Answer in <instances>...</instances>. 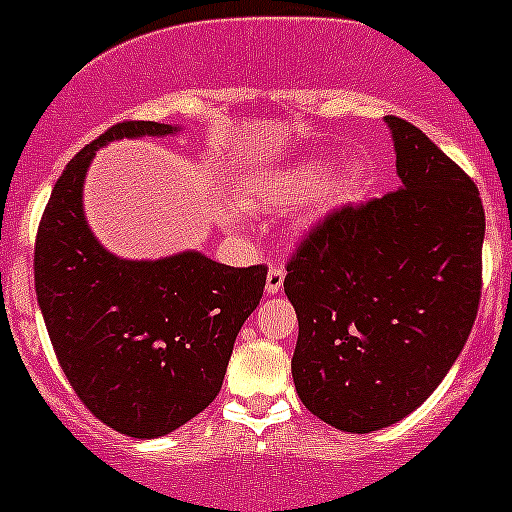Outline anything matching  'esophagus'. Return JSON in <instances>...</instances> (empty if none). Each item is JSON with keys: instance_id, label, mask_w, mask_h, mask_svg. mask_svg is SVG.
<instances>
[{"instance_id": "34e87169", "label": "esophagus", "mask_w": 512, "mask_h": 512, "mask_svg": "<svg viewBox=\"0 0 512 512\" xmlns=\"http://www.w3.org/2000/svg\"><path fill=\"white\" fill-rule=\"evenodd\" d=\"M282 282H285V267L272 265L270 272H267V282H265L267 295H277V292L282 290Z\"/></svg>"}]
</instances>
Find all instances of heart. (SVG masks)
I'll return each mask as SVG.
<instances>
[{"mask_svg":"<svg viewBox=\"0 0 512 512\" xmlns=\"http://www.w3.org/2000/svg\"><path fill=\"white\" fill-rule=\"evenodd\" d=\"M327 175V167L322 165H300L295 170L285 172L280 180L262 182L255 190L245 195L247 207H272V205H292L302 197L312 195L322 185Z\"/></svg>","mask_w":512,"mask_h":512,"instance_id":"heart-1","label":"heart"}]
</instances>
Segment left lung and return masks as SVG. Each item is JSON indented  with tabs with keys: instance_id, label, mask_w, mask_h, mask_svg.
<instances>
[{
	"instance_id": "8db88e82",
	"label": "left lung",
	"mask_w": 512,
	"mask_h": 512,
	"mask_svg": "<svg viewBox=\"0 0 512 512\" xmlns=\"http://www.w3.org/2000/svg\"><path fill=\"white\" fill-rule=\"evenodd\" d=\"M385 122L400 187L322 217L285 277L300 322L295 390L345 433L388 428L433 395L473 330L483 290L478 187L408 119Z\"/></svg>"
}]
</instances>
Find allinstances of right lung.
Segmentation results:
<instances>
[{"instance_id": "1", "label": "right lung", "mask_w": 512, "mask_h": 512, "mask_svg": "<svg viewBox=\"0 0 512 512\" xmlns=\"http://www.w3.org/2000/svg\"><path fill=\"white\" fill-rule=\"evenodd\" d=\"M172 124L119 122L64 167L34 242V287L54 355L94 418L130 438H162L207 408L225 380L267 267H227L202 252L119 260L94 240L82 187L94 152Z\"/></svg>"}]
</instances>
